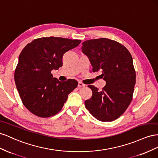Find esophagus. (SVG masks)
<instances>
[{"label":"esophagus","mask_w":158,"mask_h":158,"mask_svg":"<svg viewBox=\"0 0 158 158\" xmlns=\"http://www.w3.org/2000/svg\"><path fill=\"white\" fill-rule=\"evenodd\" d=\"M85 87V85L83 84L81 82H79L78 83V87L79 88H82V87Z\"/></svg>","instance_id":"34e87169"}]
</instances>
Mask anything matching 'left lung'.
<instances>
[{"instance_id":"1","label":"left lung","mask_w":158,"mask_h":158,"mask_svg":"<svg viewBox=\"0 0 158 158\" xmlns=\"http://www.w3.org/2000/svg\"><path fill=\"white\" fill-rule=\"evenodd\" d=\"M82 45L93 72L101 70L106 81L101 91L88 85L93 94L85 101V107L98 120L113 121L124 113L132 100L136 71L131 54L123 45L107 38L87 40Z\"/></svg>"}]
</instances>
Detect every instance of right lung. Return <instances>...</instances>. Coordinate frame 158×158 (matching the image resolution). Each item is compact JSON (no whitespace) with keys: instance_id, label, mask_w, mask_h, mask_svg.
<instances>
[{"instance_id":"right-lung-1","label":"right lung","mask_w":158,"mask_h":158,"mask_svg":"<svg viewBox=\"0 0 158 158\" xmlns=\"http://www.w3.org/2000/svg\"><path fill=\"white\" fill-rule=\"evenodd\" d=\"M80 40L58 37L34 40L22 49L15 72V81L22 103L35 116L48 118L59 112L68 94L77 87L75 79L61 82L53 69L62 66L64 53L78 46Z\"/></svg>"}]
</instances>
